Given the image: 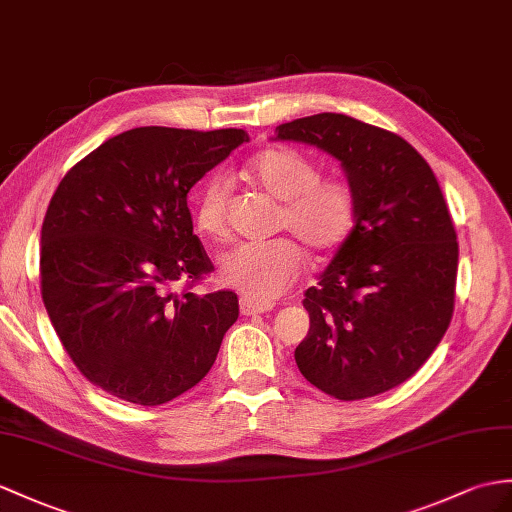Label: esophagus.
I'll return each mask as SVG.
<instances>
[{
  "label": "esophagus",
  "mask_w": 512,
  "mask_h": 512,
  "mask_svg": "<svg viewBox=\"0 0 512 512\" xmlns=\"http://www.w3.org/2000/svg\"><path fill=\"white\" fill-rule=\"evenodd\" d=\"M241 313L247 315V317H254V315H263V313H269V310H273V304L269 302H254V299H247V297H241Z\"/></svg>",
  "instance_id": "1"
}]
</instances>
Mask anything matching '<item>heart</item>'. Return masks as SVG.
Listing matches in <instances>:
<instances>
[{
  "mask_svg": "<svg viewBox=\"0 0 512 512\" xmlns=\"http://www.w3.org/2000/svg\"><path fill=\"white\" fill-rule=\"evenodd\" d=\"M247 173L260 189L282 202L278 230L306 245L319 258L334 254L350 239L358 213L354 186L341 178H319L313 158L291 147H269L247 162ZM228 182L213 176L199 189L193 206L197 230L213 241H226ZM304 252L293 239L245 243L221 258V280L254 302L280 297L299 278Z\"/></svg>",
  "mask_w": 512,
  "mask_h": 512,
  "instance_id": "heart-1",
  "label": "heart"
}]
</instances>
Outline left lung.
<instances>
[{"label":"left lung","instance_id":"8db88e82","mask_svg":"<svg viewBox=\"0 0 512 512\" xmlns=\"http://www.w3.org/2000/svg\"><path fill=\"white\" fill-rule=\"evenodd\" d=\"M276 139L332 154L358 199L354 230L319 284L295 363L336 400L354 402L406 382L450 326L458 241L430 165L402 136L336 112L295 119Z\"/></svg>","mask_w":512,"mask_h":512}]
</instances>
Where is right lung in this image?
Segmentation results:
<instances>
[{"mask_svg":"<svg viewBox=\"0 0 512 512\" xmlns=\"http://www.w3.org/2000/svg\"><path fill=\"white\" fill-rule=\"evenodd\" d=\"M245 141L236 128H134L76 162L47 206V315L82 376L119 400L160 406L193 389L239 317L236 293L191 291L215 267L186 195Z\"/></svg>","mask_w":512,"mask_h":512,"instance_id":"add662e5","label":"right lung"}]
</instances>
